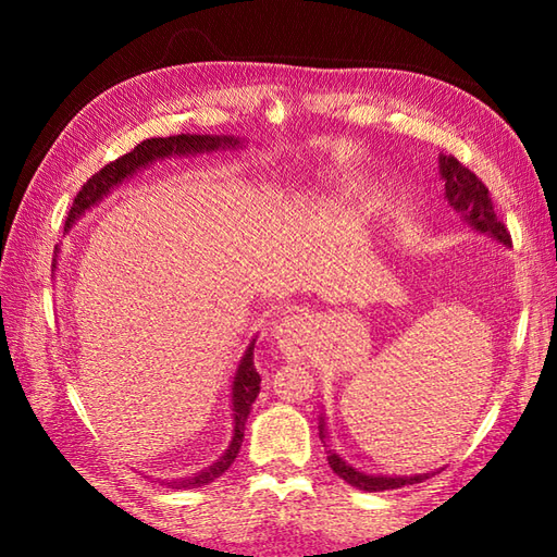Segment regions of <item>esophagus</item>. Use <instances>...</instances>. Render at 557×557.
<instances>
[{"instance_id":"34e87169","label":"esophagus","mask_w":557,"mask_h":557,"mask_svg":"<svg viewBox=\"0 0 557 557\" xmlns=\"http://www.w3.org/2000/svg\"><path fill=\"white\" fill-rule=\"evenodd\" d=\"M309 327L311 323L304 313L287 311L275 325H272V337H275L282 354H287V357L294 359V357H301L306 351V345H309L311 339Z\"/></svg>"}]
</instances>
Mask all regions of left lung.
<instances>
[{"label": "left lung", "instance_id": "left-lung-1", "mask_svg": "<svg viewBox=\"0 0 557 557\" xmlns=\"http://www.w3.org/2000/svg\"><path fill=\"white\" fill-rule=\"evenodd\" d=\"M441 174L445 180V196L449 200V206L459 210L474 230H479L483 234H491L493 239L512 246V236H510V232H507L505 222L495 215L488 186L483 184L469 168H465V164H461L457 158L441 156ZM318 429H321V433H323V423L318 425ZM327 465L342 481L349 483V486L359 488V491H369V493L393 491V488H401V486H409V483H419L423 479H429V474L369 476V474H363V471H357L354 467H349L345 459H339L333 453V449H327Z\"/></svg>", "mask_w": 557, "mask_h": 557}]
</instances>
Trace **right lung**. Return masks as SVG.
<instances>
[{"mask_svg":"<svg viewBox=\"0 0 557 557\" xmlns=\"http://www.w3.org/2000/svg\"><path fill=\"white\" fill-rule=\"evenodd\" d=\"M222 146L234 148V146H239V140L227 138V136H186V134L144 140V144H138L132 152H126V156L116 158L110 164H104L100 172L92 174L90 180L81 186V191L76 194L74 203H71L64 230L69 227V224H74L90 206H96L104 194H110V188L122 184L126 176L134 174L138 168H146L148 162L158 160V158H168V156H186V152H198V150H218ZM253 342L246 347L244 357L239 361V369H236V373H234V385H232L234 433H232L230 447L224 449L220 459L212 461V465L206 467L203 471H198V474L180 479V481H170L168 486H172L176 491L208 486V483L220 479L224 471L232 467L236 455H239V447L244 443V423H246L248 411H251V405L256 401L258 389H260V375L253 366Z\"/></svg>","mask_w":557,"mask_h":557,"instance_id":"1","label":"right lung"}]
</instances>
